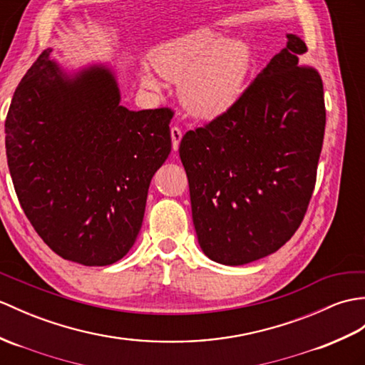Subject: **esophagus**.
Masks as SVG:
<instances>
[{"label": "esophagus", "mask_w": 365, "mask_h": 365, "mask_svg": "<svg viewBox=\"0 0 365 365\" xmlns=\"http://www.w3.org/2000/svg\"><path fill=\"white\" fill-rule=\"evenodd\" d=\"M182 135H183V133H182V130L179 129V127H177V125L171 127V138H173V149H174V150L179 149Z\"/></svg>", "instance_id": "34e87169"}]
</instances>
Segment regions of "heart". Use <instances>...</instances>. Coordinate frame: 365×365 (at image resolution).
<instances>
[{"instance_id":"1","label":"heart","mask_w":365,"mask_h":365,"mask_svg":"<svg viewBox=\"0 0 365 365\" xmlns=\"http://www.w3.org/2000/svg\"><path fill=\"white\" fill-rule=\"evenodd\" d=\"M155 70L166 79L180 82V98L190 113L215 120L240 103L252 68V49L208 28L194 29L166 41L152 56ZM141 82L158 88L149 70Z\"/></svg>"}]
</instances>
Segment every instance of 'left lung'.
<instances>
[{"mask_svg": "<svg viewBox=\"0 0 365 365\" xmlns=\"http://www.w3.org/2000/svg\"><path fill=\"white\" fill-rule=\"evenodd\" d=\"M230 112L183 135L192 222L202 252L242 266L297 232L316 185L325 133L324 83L287 34Z\"/></svg>", "mask_w": 365, "mask_h": 365, "instance_id": "1", "label": "left lung"}]
</instances>
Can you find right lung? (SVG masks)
Returning a JSON list of instances; mask_svg holds the SVG:
<instances>
[{
	"label": "right lung",
	"mask_w": 365,
	"mask_h": 365,
	"mask_svg": "<svg viewBox=\"0 0 365 365\" xmlns=\"http://www.w3.org/2000/svg\"><path fill=\"white\" fill-rule=\"evenodd\" d=\"M48 48L16 87L6 155L24 215L48 247L83 266L132 249L148 190L171 152L173 112L121 106L115 73H68Z\"/></svg>",
	"instance_id": "obj_1"
}]
</instances>
